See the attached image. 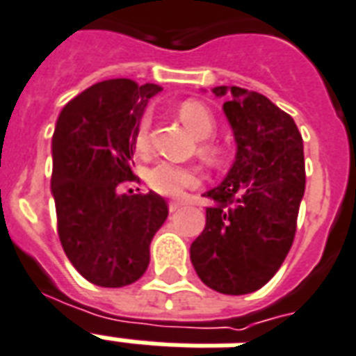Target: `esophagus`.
Masks as SVG:
<instances>
[{
  "instance_id": "esophagus-1",
  "label": "esophagus",
  "mask_w": 356,
  "mask_h": 356,
  "mask_svg": "<svg viewBox=\"0 0 356 356\" xmlns=\"http://www.w3.org/2000/svg\"><path fill=\"white\" fill-rule=\"evenodd\" d=\"M183 205H184L183 202H170L168 203V209H170V213H175V211H179Z\"/></svg>"
}]
</instances>
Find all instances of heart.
<instances>
[{
    "label": "heart",
    "mask_w": 356,
    "mask_h": 356,
    "mask_svg": "<svg viewBox=\"0 0 356 356\" xmlns=\"http://www.w3.org/2000/svg\"><path fill=\"white\" fill-rule=\"evenodd\" d=\"M179 118L186 124V129L200 140L211 138L216 130V121H214L213 113L196 100H186L179 106ZM149 127H151V115L145 113L138 124V132H136L134 147L138 154H145L149 151V145H151ZM203 153L213 154V149L209 145H203ZM147 183L154 192H159L162 196L177 197L183 196L184 190L194 188L200 183V179H197L196 172H192L188 168L177 166L172 162H160L149 170Z\"/></svg>",
    "instance_id": "heart-1"
}]
</instances>
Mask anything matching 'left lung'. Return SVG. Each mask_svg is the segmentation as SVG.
<instances>
[{"label":"left lung","mask_w":356,"mask_h":356,"mask_svg":"<svg viewBox=\"0 0 356 356\" xmlns=\"http://www.w3.org/2000/svg\"><path fill=\"white\" fill-rule=\"evenodd\" d=\"M235 138V160L203 196L207 222L190 261L207 287L246 295L267 284L291 248L305 196L302 136L289 113L237 86L213 89Z\"/></svg>","instance_id":"1"}]
</instances>
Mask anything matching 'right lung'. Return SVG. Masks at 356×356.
<instances>
[{
  "label": "right lung",
  "instance_id": "obj_1",
  "mask_svg": "<svg viewBox=\"0 0 356 356\" xmlns=\"http://www.w3.org/2000/svg\"><path fill=\"white\" fill-rule=\"evenodd\" d=\"M162 88L127 78L95 83L65 104L51 138V196L69 261L100 287L129 286L149 267V246L168 218L156 192H121L132 172L138 124Z\"/></svg>",
  "mask_w": 356,
  "mask_h": 356
}]
</instances>
